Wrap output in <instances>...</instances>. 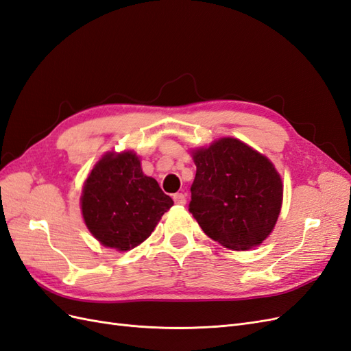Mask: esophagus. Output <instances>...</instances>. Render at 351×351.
I'll return each instance as SVG.
<instances>
[{
	"instance_id": "obj_1",
	"label": "esophagus",
	"mask_w": 351,
	"mask_h": 351,
	"mask_svg": "<svg viewBox=\"0 0 351 351\" xmlns=\"http://www.w3.org/2000/svg\"><path fill=\"white\" fill-rule=\"evenodd\" d=\"M173 202H175L176 204H179V206H184V204L186 203V197H185V194H182V193L173 194Z\"/></svg>"
}]
</instances>
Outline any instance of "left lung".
<instances>
[{
    "mask_svg": "<svg viewBox=\"0 0 351 351\" xmlns=\"http://www.w3.org/2000/svg\"><path fill=\"white\" fill-rule=\"evenodd\" d=\"M189 212L204 234L231 250L262 244L282 206V181L270 160L235 138L193 152Z\"/></svg>",
    "mask_w": 351,
    "mask_h": 351,
    "instance_id": "1",
    "label": "left lung"
}]
</instances>
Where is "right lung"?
<instances>
[{
	"instance_id": "obj_1",
	"label": "right lung",
	"mask_w": 351,
	"mask_h": 351,
	"mask_svg": "<svg viewBox=\"0 0 351 351\" xmlns=\"http://www.w3.org/2000/svg\"><path fill=\"white\" fill-rule=\"evenodd\" d=\"M172 206L156 179L143 173L134 152L107 153L91 170L81 197L89 232L119 252L145 241Z\"/></svg>"
}]
</instances>
